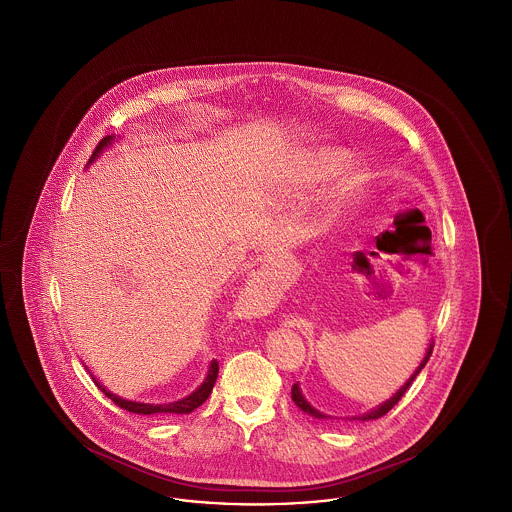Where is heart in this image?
<instances>
[{
  "label": "heart",
  "instance_id": "b5f03b06",
  "mask_svg": "<svg viewBox=\"0 0 512 512\" xmlns=\"http://www.w3.org/2000/svg\"><path fill=\"white\" fill-rule=\"evenodd\" d=\"M349 159L343 153H324L317 157V161L313 163V167L307 171V180L309 182H326L332 178H338L343 171L347 169ZM365 188V174L359 171H351L341 182V201H349L353 197L361 194V190ZM340 205L336 207V211L340 209Z\"/></svg>",
  "mask_w": 512,
  "mask_h": 512
}]
</instances>
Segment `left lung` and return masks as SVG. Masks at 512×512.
I'll return each mask as SVG.
<instances>
[{
    "label": "left lung",
    "mask_w": 512,
    "mask_h": 512,
    "mask_svg": "<svg viewBox=\"0 0 512 512\" xmlns=\"http://www.w3.org/2000/svg\"><path fill=\"white\" fill-rule=\"evenodd\" d=\"M432 349H434V341H430V345H428V349H426V355H424V359L420 361V365L416 366V370H414L413 374H411V378L399 388V390L395 391L393 395H391L388 401H384V403H380L378 407H374V409H370V411H366L363 414H355V416H347V418H343V420H349V422H353V420H359V422H366V420H376V418H380V416H384L386 413H390L391 409L399 403V399L405 395V391L409 390V386L413 384L414 378L420 374V370L426 366L428 363V359H430V355H432ZM292 399L293 403L303 411V413L309 414V416H313V418H317V420H332V418H338V416H330V414L320 413L318 409H315L307 399H305V395H303V391L299 388V382L297 384H293L292 386Z\"/></svg>",
    "instance_id": "left-lung-1"
}]
</instances>
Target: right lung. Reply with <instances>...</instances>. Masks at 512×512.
Here are the masks:
<instances>
[{
	"instance_id": "1",
	"label": "right lung",
	"mask_w": 512,
	"mask_h": 512,
	"mask_svg": "<svg viewBox=\"0 0 512 512\" xmlns=\"http://www.w3.org/2000/svg\"><path fill=\"white\" fill-rule=\"evenodd\" d=\"M117 140V136L115 134H111V136H105L101 142H99L98 147H96V151L92 153V157H90V161H88V165H86V169L98 159L99 155L107 149V147L113 146V142ZM90 372V370H88ZM92 376V380L96 382V386H98L99 390L103 391L117 407H121L124 411H128V413L134 414H190L192 411H195L199 405H203L205 401H207V397L211 395V391H213V386H215V382H217V376H219V363H217V359H213L211 361V365H209V370H207V376H205V380L201 382V386H197L190 395H186V397H182V399H178V401H171V403H142V401H130V399H124L121 395H117V393H113V391L107 390L105 386H101V382H99L98 378L94 376V374H90Z\"/></svg>"
}]
</instances>
